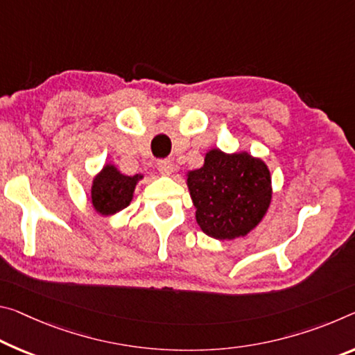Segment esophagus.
Masks as SVG:
<instances>
[{
  "label": "esophagus",
  "mask_w": 355,
  "mask_h": 355,
  "mask_svg": "<svg viewBox=\"0 0 355 355\" xmlns=\"http://www.w3.org/2000/svg\"><path fill=\"white\" fill-rule=\"evenodd\" d=\"M156 167L157 171H159L161 173H164V175H168L173 171V164L171 159H159L156 162Z\"/></svg>",
  "instance_id": "1"
}]
</instances>
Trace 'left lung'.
<instances>
[{"mask_svg":"<svg viewBox=\"0 0 355 355\" xmlns=\"http://www.w3.org/2000/svg\"><path fill=\"white\" fill-rule=\"evenodd\" d=\"M187 183L196 221L216 240L245 237L262 221L272 200L267 164L246 151L210 150L204 166L188 172Z\"/></svg>","mask_w":355,"mask_h":355,"instance_id":"obj_1","label":"left lung"}]
</instances>
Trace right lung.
Here are the masks:
<instances>
[{"label":"right lung","instance_id":"right-lung-1","mask_svg":"<svg viewBox=\"0 0 355 355\" xmlns=\"http://www.w3.org/2000/svg\"><path fill=\"white\" fill-rule=\"evenodd\" d=\"M144 175L128 177L114 164H105L92 184V204L99 215L110 216L131 204L134 189Z\"/></svg>","mask_w":355,"mask_h":355}]
</instances>
